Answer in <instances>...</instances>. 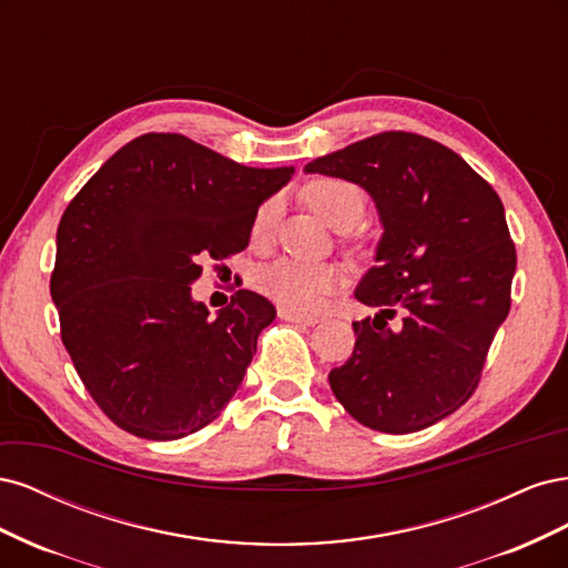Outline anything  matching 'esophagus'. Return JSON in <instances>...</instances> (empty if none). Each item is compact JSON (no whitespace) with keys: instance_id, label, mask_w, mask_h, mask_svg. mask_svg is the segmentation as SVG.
<instances>
[{"instance_id":"1","label":"esophagus","mask_w":568,"mask_h":568,"mask_svg":"<svg viewBox=\"0 0 568 568\" xmlns=\"http://www.w3.org/2000/svg\"><path fill=\"white\" fill-rule=\"evenodd\" d=\"M280 317H282V320H286V322L303 324V326H313V324H317V317H313V315H303V313H296V311H288V307H280Z\"/></svg>"}]
</instances>
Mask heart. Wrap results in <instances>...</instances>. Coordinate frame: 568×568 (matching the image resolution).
Returning a JSON list of instances; mask_svg holds the SVG:
<instances>
[{"label":"heart","mask_w":568,"mask_h":568,"mask_svg":"<svg viewBox=\"0 0 568 568\" xmlns=\"http://www.w3.org/2000/svg\"><path fill=\"white\" fill-rule=\"evenodd\" d=\"M303 199L326 222L346 232L365 215V192L343 180H315L303 189ZM277 222V203L265 201L251 222V239L265 244ZM343 286V272L334 265H305L296 261H277L257 272V288L265 296L296 313H313Z\"/></svg>","instance_id":"heart-1"}]
</instances>
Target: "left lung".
Segmentation results:
<instances>
[{
  "label": "left lung",
  "mask_w": 568,
  "mask_h": 568,
  "mask_svg": "<svg viewBox=\"0 0 568 568\" xmlns=\"http://www.w3.org/2000/svg\"><path fill=\"white\" fill-rule=\"evenodd\" d=\"M305 170L365 186L384 222L355 291L379 315L353 322V355L329 372L336 400L374 432H422L471 398L509 313L517 248L503 201L459 153L403 130Z\"/></svg>",
  "instance_id": "8db88e82"
}]
</instances>
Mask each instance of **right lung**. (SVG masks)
I'll list each match as a JSON object with an SVG mask.
<instances>
[{"instance_id": "obj_1", "label": "right lung", "mask_w": 568, "mask_h": 568, "mask_svg": "<svg viewBox=\"0 0 568 568\" xmlns=\"http://www.w3.org/2000/svg\"><path fill=\"white\" fill-rule=\"evenodd\" d=\"M294 168H248L184 134L136 136L59 222L51 298L61 341L101 412L128 434L178 440L220 417L277 317L239 288L217 317L192 301L201 263L242 253Z\"/></svg>"}]
</instances>
